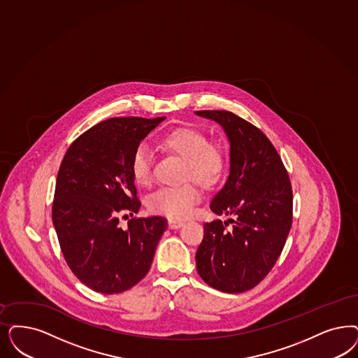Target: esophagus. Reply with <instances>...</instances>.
I'll list each match as a JSON object with an SVG mask.
<instances>
[{
    "mask_svg": "<svg viewBox=\"0 0 358 358\" xmlns=\"http://www.w3.org/2000/svg\"><path fill=\"white\" fill-rule=\"evenodd\" d=\"M168 224H169V229H180L181 226H184V222L177 221V220H169Z\"/></svg>",
    "mask_w": 358,
    "mask_h": 358,
    "instance_id": "34e87169",
    "label": "esophagus"
}]
</instances>
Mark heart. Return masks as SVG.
<instances>
[{"label":"heart","instance_id":"b5f03b06","mask_svg":"<svg viewBox=\"0 0 358 358\" xmlns=\"http://www.w3.org/2000/svg\"><path fill=\"white\" fill-rule=\"evenodd\" d=\"M160 147L184 160L182 180H192L205 189L218 185L227 171V153L220 144L209 143L208 136L193 127H178L160 137ZM129 171L137 185L148 186L152 180V153L145 145L132 152ZM201 199L197 186L185 182L161 187L147 201L150 213L171 220H184Z\"/></svg>","mask_w":358,"mask_h":358}]
</instances>
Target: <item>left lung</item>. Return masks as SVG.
I'll list each match as a JSON object with an SVG mask.
<instances>
[{
    "mask_svg": "<svg viewBox=\"0 0 358 358\" xmlns=\"http://www.w3.org/2000/svg\"><path fill=\"white\" fill-rule=\"evenodd\" d=\"M221 124L230 140V176L210 209L230 215L203 224L197 271L210 287L239 294L268 275L292 226V186L268 137L230 111H197Z\"/></svg>",
    "mask_w": 358,
    "mask_h": 358,
    "instance_id": "obj_1",
    "label": "left lung"
}]
</instances>
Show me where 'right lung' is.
<instances>
[{
	"label": "right lung",
	"mask_w": 358,
	"mask_h": 358,
	"mask_svg": "<svg viewBox=\"0 0 358 358\" xmlns=\"http://www.w3.org/2000/svg\"><path fill=\"white\" fill-rule=\"evenodd\" d=\"M165 117H112L79 136L67 149L52 201V223L75 276L100 294H120L148 273L168 229L164 217H134L137 198L129 160L140 141Z\"/></svg>",
	"instance_id": "1"
}]
</instances>
